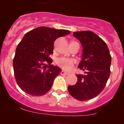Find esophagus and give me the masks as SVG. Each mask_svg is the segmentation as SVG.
<instances>
[{"mask_svg": "<svg viewBox=\"0 0 124 124\" xmlns=\"http://www.w3.org/2000/svg\"><path fill=\"white\" fill-rule=\"evenodd\" d=\"M61 74L62 75H69V73H68V72H65V71H64V70H62V72H61Z\"/></svg>", "mask_w": 124, "mask_h": 124, "instance_id": "obj_1", "label": "esophagus"}]
</instances>
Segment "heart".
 Instances as JSON below:
<instances>
[{
	"mask_svg": "<svg viewBox=\"0 0 124 124\" xmlns=\"http://www.w3.org/2000/svg\"><path fill=\"white\" fill-rule=\"evenodd\" d=\"M75 61L70 58L62 57L58 58L56 61V63L61 68L64 70H69L72 69L73 67Z\"/></svg>",
	"mask_w": 124,
	"mask_h": 124,
	"instance_id": "1",
	"label": "heart"
}]
</instances>
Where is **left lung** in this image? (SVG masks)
<instances>
[{"label": "left lung", "instance_id": "8db88e82", "mask_svg": "<svg viewBox=\"0 0 124 124\" xmlns=\"http://www.w3.org/2000/svg\"><path fill=\"white\" fill-rule=\"evenodd\" d=\"M83 47L82 61L78 67L85 75H76V85L69 86L68 92L75 99L87 101L103 91L110 75L111 56L106 42L90 31L74 32Z\"/></svg>", "mask_w": 124, "mask_h": 124}]
</instances>
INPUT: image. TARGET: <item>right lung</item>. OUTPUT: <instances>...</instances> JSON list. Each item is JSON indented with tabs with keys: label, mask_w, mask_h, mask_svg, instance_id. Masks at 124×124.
Segmentation results:
<instances>
[{
	"label": "right lung",
	"mask_w": 124,
	"mask_h": 124,
	"mask_svg": "<svg viewBox=\"0 0 124 124\" xmlns=\"http://www.w3.org/2000/svg\"><path fill=\"white\" fill-rule=\"evenodd\" d=\"M70 33L65 30L39 27L25 34L17 46L13 62L16 80L25 93L39 96L51 89L62 71L51 65L52 60L49 57L53 53L54 42Z\"/></svg>",
	"instance_id": "add662e5"
}]
</instances>
